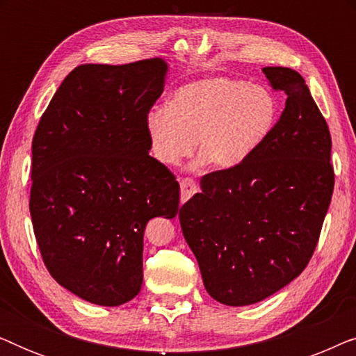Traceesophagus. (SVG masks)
I'll return each mask as SVG.
<instances>
[{"mask_svg":"<svg viewBox=\"0 0 356 356\" xmlns=\"http://www.w3.org/2000/svg\"><path fill=\"white\" fill-rule=\"evenodd\" d=\"M179 189H181V193H179L181 202H186L188 199H191L193 194L197 193V184L191 178H183L181 181H179Z\"/></svg>","mask_w":356,"mask_h":356,"instance_id":"1","label":"esophagus"}]
</instances>
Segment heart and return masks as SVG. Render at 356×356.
I'll return each mask as SVG.
<instances>
[{
  "label": "heart",
  "mask_w": 356,
  "mask_h": 356,
  "mask_svg": "<svg viewBox=\"0 0 356 356\" xmlns=\"http://www.w3.org/2000/svg\"><path fill=\"white\" fill-rule=\"evenodd\" d=\"M279 100L264 86L206 77L179 87L170 105L145 116L150 150L163 165H179L201 145L199 162L230 170L250 160L270 138Z\"/></svg>",
  "instance_id": "b5f03b06"
}]
</instances>
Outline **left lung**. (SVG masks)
<instances>
[{
    "label": "left lung",
    "mask_w": 356,
    "mask_h": 356,
    "mask_svg": "<svg viewBox=\"0 0 356 356\" xmlns=\"http://www.w3.org/2000/svg\"><path fill=\"white\" fill-rule=\"evenodd\" d=\"M286 95L270 138L240 167L201 179L179 209L207 293L227 306L262 301L313 256L334 191L329 126L298 72L262 70Z\"/></svg>",
    "instance_id": "left-lung-1"
}]
</instances>
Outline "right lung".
Listing matches in <instances>:
<instances>
[{"label": "right lung", "instance_id": "1", "mask_svg": "<svg viewBox=\"0 0 356 356\" xmlns=\"http://www.w3.org/2000/svg\"><path fill=\"white\" fill-rule=\"evenodd\" d=\"M168 65H81L32 140L31 217L48 272L89 303L120 306L143 285L144 228L178 213L179 184L150 157L145 116Z\"/></svg>", "mask_w": 356, "mask_h": 356}]
</instances>
